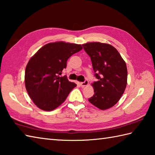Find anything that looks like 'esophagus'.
<instances>
[{"mask_svg": "<svg viewBox=\"0 0 155 155\" xmlns=\"http://www.w3.org/2000/svg\"><path fill=\"white\" fill-rule=\"evenodd\" d=\"M88 84H89V81H88V80H85L84 82H82V83H81V86L82 87H84L87 86Z\"/></svg>", "mask_w": 155, "mask_h": 155, "instance_id": "1", "label": "esophagus"}]
</instances>
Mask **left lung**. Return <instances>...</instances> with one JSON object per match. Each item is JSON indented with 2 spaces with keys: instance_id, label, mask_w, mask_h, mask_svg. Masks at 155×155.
Listing matches in <instances>:
<instances>
[{
  "instance_id": "1",
  "label": "left lung",
  "mask_w": 155,
  "mask_h": 155,
  "mask_svg": "<svg viewBox=\"0 0 155 155\" xmlns=\"http://www.w3.org/2000/svg\"><path fill=\"white\" fill-rule=\"evenodd\" d=\"M83 47L91 58L98 79L92 84L94 95L89 101L100 110H107L117 104L125 91L128 77L126 62L110 44L89 42Z\"/></svg>"
}]
</instances>
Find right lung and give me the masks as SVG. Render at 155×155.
<instances>
[{
	"mask_svg": "<svg viewBox=\"0 0 155 155\" xmlns=\"http://www.w3.org/2000/svg\"><path fill=\"white\" fill-rule=\"evenodd\" d=\"M82 49L80 44L57 41L45 44L29 60L25 72V87L39 109L55 110L77 86L66 75H59L66 68L69 58Z\"/></svg>",
	"mask_w": 155,
	"mask_h": 155,
	"instance_id": "1",
	"label": "right lung"
}]
</instances>
